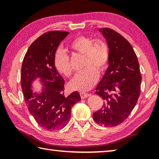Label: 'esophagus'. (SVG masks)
Wrapping results in <instances>:
<instances>
[{
    "label": "esophagus",
    "mask_w": 159,
    "mask_h": 159,
    "mask_svg": "<svg viewBox=\"0 0 159 159\" xmlns=\"http://www.w3.org/2000/svg\"><path fill=\"white\" fill-rule=\"evenodd\" d=\"M80 95L81 99H84V98H88V97L89 96V94L85 93H80Z\"/></svg>",
    "instance_id": "1"
}]
</instances>
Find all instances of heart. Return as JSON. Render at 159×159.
Wrapping results in <instances>:
<instances>
[{
	"mask_svg": "<svg viewBox=\"0 0 159 159\" xmlns=\"http://www.w3.org/2000/svg\"><path fill=\"white\" fill-rule=\"evenodd\" d=\"M69 49L84 56L83 66L84 69L76 74L71 80V89L80 92L89 90L98 79V73L107 69L109 62V51L107 45L100 39H93L88 36L80 35L75 37L69 44ZM54 65L61 74L71 76L72 69L69 57L64 51L59 50L54 55Z\"/></svg>",
	"mask_w": 159,
	"mask_h": 159,
	"instance_id": "obj_1",
	"label": "heart"
}]
</instances>
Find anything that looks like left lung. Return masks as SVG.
<instances>
[{
    "instance_id": "8db88e82",
    "label": "left lung",
    "mask_w": 159,
    "mask_h": 159,
    "mask_svg": "<svg viewBox=\"0 0 159 159\" xmlns=\"http://www.w3.org/2000/svg\"><path fill=\"white\" fill-rule=\"evenodd\" d=\"M109 46L107 71L97 85L95 94L104 99L93 114L95 121L106 127L122 123L128 117L140 95L142 76L138 57L124 37L109 28L99 29Z\"/></svg>"
}]
</instances>
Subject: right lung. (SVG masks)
<instances>
[{"instance_id":"1","label":"right lung","mask_w":159,"mask_h":159,"mask_svg":"<svg viewBox=\"0 0 159 159\" xmlns=\"http://www.w3.org/2000/svg\"><path fill=\"white\" fill-rule=\"evenodd\" d=\"M69 33L51 31L32 43L24 57L21 69V86L29 111L45 130H60L66 126L71 110L80 100L78 92L65 97L64 80L54 65V55L60 42ZM41 77L44 88L41 94L34 93L31 83Z\"/></svg>"}]
</instances>
